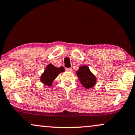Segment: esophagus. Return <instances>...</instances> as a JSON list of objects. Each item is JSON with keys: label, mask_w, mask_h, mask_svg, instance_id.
Masks as SVG:
<instances>
[{"label": "esophagus", "mask_w": 135, "mask_h": 135, "mask_svg": "<svg viewBox=\"0 0 135 135\" xmlns=\"http://www.w3.org/2000/svg\"><path fill=\"white\" fill-rule=\"evenodd\" d=\"M66 70L68 71H72V69L71 68H67V69H66Z\"/></svg>", "instance_id": "1"}]
</instances>
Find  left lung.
<instances>
[{
    "label": "left lung",
    "instance_id": "1",
    "mask_svg": "<svg viewBox=\"0 0 135 135\" xmlns=\"http://www.w3.org/2000/svg\"><path fill=\"white\" fill-rule=\"evenodd\" d=\"M76 73L80 81L85 88L89 89L95 86L97 78L90 71L88 66H81Z\"/></svg>",
    "mask_w": 135,
    "mask_h": 135
}]
</instances>
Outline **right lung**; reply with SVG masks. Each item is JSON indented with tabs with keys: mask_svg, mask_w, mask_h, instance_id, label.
<instances>
[{
	"mask_svg": "<svg viewBox=\"0 0 135 135\" xmlns=\"http://www.w3.org/2000/svg\"><path fill=\"white\" fill-rule=\"evenodd\" d=\"M64 71L65 69L63 66L57 68L52 64H49L46 66L45 70L40 76V81L45 85L51 86L55 78L60 73L64 72Z\"/></svg>",
	"mask_w": 135,
	"mask_h": 135,
	"instance_id": "add662e5",
	"label": "right lung"
}]
</instances>
